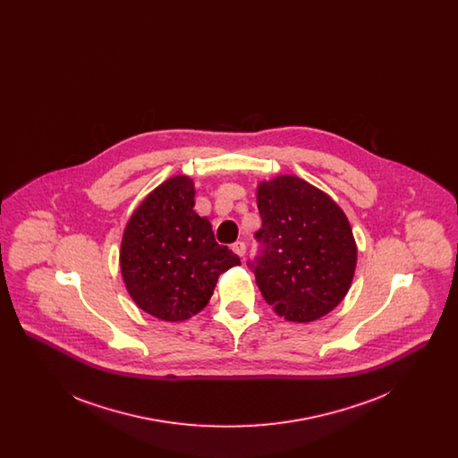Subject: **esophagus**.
<instances>
[{"label":"esophagus","instance_id":"obj_1","mask_svg":"<svg viewBox=\"0 0 458 458\" xmlns=\"http://www.w3.org/2000/svg\"><path fill=\"white\" fill-rule=\"evenodd\" d=\"M232 249H233V252H235L237 256H240V258H243V256H245V250H247V247H245V242H242V240L235 242V243L232 245Z\"/></svg>","mask_w":458,"mask_h":458}]
</instances>
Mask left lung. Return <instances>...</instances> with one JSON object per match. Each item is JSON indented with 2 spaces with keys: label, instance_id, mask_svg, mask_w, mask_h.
Returning <instances> with one entry per match:
<instances>
[{
  "label": "left lung",
  "instance_id": "1",
  "mask_svg": "<svg viewBox=\"0 0 458 458\" xmlns=\"http://www.w3.org/2000/svg\"><path fill=\"white\" fill-rule=\"evenodd\" d=\"M259 254L247 262L262 297L286 321L323 318L349 292L357 247L340 206L297 176L258 187Z\"/></svg>",
  "mask_w": 458,
  "mask_h": 458
}]
</instances>
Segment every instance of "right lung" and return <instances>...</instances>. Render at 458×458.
Here are the masks:
<instances>
[{"label":"right lung","instance_id":"obj_1","mask_svg":"<svg viewBox=\"0 0 458 458\" xmlns=\"http://www.w3.org/2000/svg\"><path fill=\"white\" fill-rule=\"evenodd\" d=\"M194 194L189 176L166 180L131 215L122 240L120 266L133 302L163 321L202 310L219 275L240 264L194 211Z\"/></svg>","mask_w":458,"mask_h":458}]
</instances>
